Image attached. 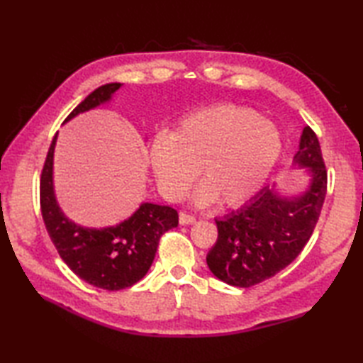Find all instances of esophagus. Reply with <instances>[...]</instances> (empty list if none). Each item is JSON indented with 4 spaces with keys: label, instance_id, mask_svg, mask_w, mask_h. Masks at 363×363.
<instances>
[{
    "label": "esophagus",
    "instance_id": "34e87169",
    "mask_svg": "<svg viewBox=\"0 0 363 363\" xmlns=\"http://www.w3.org/2000/svg\"><path fill=\"white\" fill-rule=\"evenodd\" d=\"M196 221V218L194 217V215H189L186 212H181L179 213V225L186 226V225H194V223Z\"/></svg>",
    "mask_w": 363,
    "mask_h": 363
}]
</instances>
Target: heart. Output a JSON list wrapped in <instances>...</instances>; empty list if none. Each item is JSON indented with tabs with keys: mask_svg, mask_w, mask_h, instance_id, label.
Segmentation results:
<instances>
[{
	"mask_svg": "<svg viewBox=\"0 0 363 363\" xmlns=\"http://www.w3.org/2000/svg\"><path fill=\"white\" fill-rule=\"evenodd\" d=\"M282 151L277 129L257 112L235 104L204 107L187 115L173 137L159 134L150 162L165 198L177 201L196 179V206L235 207L264 186Z\"/></svg>",
	"mask_w": 363,
	"mask_h": 363,
	"instance_id": "heart-1",
	"label": "heart"
}]
</instances>
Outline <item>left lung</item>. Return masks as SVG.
I'll return each mask as SVG.
<instances>
[{
  "label": "left lung",
  "mask_w": 363,
  "mask_h": 363,
  "mask_svg": "<svg viewBox=\"0 0 363 363\" xmlns=\"http://www.w3.org/2000/svg\"><path fill=\"white\" fill-rule=\"evenodd\" d=\"M293 165L311 176L301 194H282L273 184L238 211L215 220L218 238L206 260L220 281L245 289L256 285L290 265L309 242L328 187L320 142L309 126L301 134Z\"/></svg>",
  "instance_id": "8db88e82"
}]
</instances>
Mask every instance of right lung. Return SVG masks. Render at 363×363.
<instances>
[{"label":"right lung","instance_id":"obj_1","mask_svg":"<svg viewBox=\"0 0 363 363\" xmlns=\"http://www.w3.org/2000/svg\"><path fill=\"white\" fill-rule=\"evenodd\" d=\"M123 86L104 84L84 99L64 123L76 115L109 103ZM57 134L46 156L40 179V207L46 230L59 256L82 281L104 290L130 287L148 273L162 234L177 226V212L169 206L142 203L125 221L107 228H84L60 209L54 191V148Z\"/></svg>","mask_w":363,"mask_h":363}]
</instances>
